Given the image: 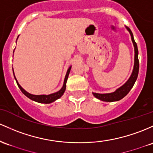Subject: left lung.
<instances>
[{"mask_svg":"<svg viewBox=\"0 0 153 153\" xmlns=\"http://www.w3.org/2000/svg\"><path fill=\"white\" fill-rule=\"evenodd\" d=\"M127 30L130 33L131 37V41L133 43L134 47V65L133 71H132L131 75L130 78L123 85L120 87V88H117L116 90L112 93H107V94H98V93H92L93 95L98 100H102L104 102H116L119 101L123 97L128 94L130 90L131 89L132 87L134 86V83H135L136 80L137 79L139 73V59H138V48H137V43L134 41L133 33H132L131 30L129 29L128 27H126Z\"/></svg>","mask_w":153,"mask_h":153,"instance_id":"8db88e82","label":"left lung"}]
</instances>
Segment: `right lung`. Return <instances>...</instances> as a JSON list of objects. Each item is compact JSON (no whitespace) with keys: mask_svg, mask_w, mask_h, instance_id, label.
I'll return each instance as SVG.
<instances>
[{"mask_svg":"<svg viewBox=\"0 0 153 153\" xmlns=\"http://www.w3.org/2000/svg\"><path fill=\"white\" fill-rule=\"evenodd\" d=\"M72 66H70V68H68V71H67L66 75H65V80H64V83H63V86L62 87V88L59 91H58L57 92H55V93L51 94H48V95H45V94H42V95H34V94H32L28 93L27 91H26L21 85H19V83H18L17 80H16V77L14 75V70H13V73H14V78L16 80V83H17L18 86H19V89L22 91L24 94L27 97L30 99L31 100H33V101L38 102V103H43V104H49L51 103V102L56 101V100L59 99L60 97H62L65 93V89H66V83H67V80H68V76H69V74H70V70H71Z\"/></svg>","mask_w":153,"mask_h":153,"instance_id":"right-lung-1","label":"right lung"}]
</instances>
